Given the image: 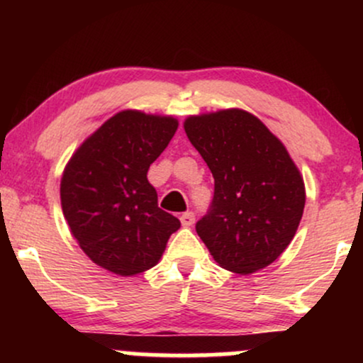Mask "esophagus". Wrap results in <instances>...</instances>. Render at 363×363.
Wrapping results in <instances>:
<instances>
[{"instance_id": "esophagus-1", "label": "esophagus", "mask_w": 363, "mask_h": 363, "mask_svg": "<svg viewBox=\"0 0 363 363\" xmlns=\"http://www.w3.org/2000/svg\"><path fill=\"white\" fill-rule=\"evenodd\" d=\"M181 223L182 227H191L194 223V213L193 211H187V213L181 215Z\"/></svg>"}]
</instances>
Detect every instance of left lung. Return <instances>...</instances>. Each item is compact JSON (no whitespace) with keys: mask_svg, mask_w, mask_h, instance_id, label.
Here are the masks:
<instances>
[{"mask_svg":"<svg viewBox=\"0 0 363 363\" xmlns=\"http://www.w3.org/2000/svg\"><path fill=\"white\" fill-rule=\"evenodd\" d=\"M184 131L215 179L198 235L228 272L269 266L289 247L306 206L303 177L285 145L242 109L189 116Z\"/></svg>","mask_w":363,"mask_h":363,"instance_id":"obj_1","label":"left lung"}]
</instances>
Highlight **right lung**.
I'll use <instances>...</instances> for the list:
<instances>
[{
  "instance_id": "1",
  "label": "right lung",
  "mask_w": 363,
  "mask_h": 363,
  "mask_svg": "<svg viewBox=\"0 0 363 363\" xmlns=\"http://www.w3.org/2000/svg\"><path fill=\"white\" fill-rule=\"evenodd\" d=\"M177 119L126 109L86 138L62 170L61 208L82 251L101 268L135 277L160 261L181 222L160 210L150 165Z\"/></svg>"
}]
</instances>
